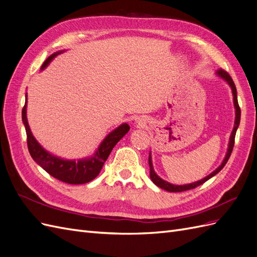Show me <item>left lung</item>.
Instances as JSON below:
<instances>
[{
  "label": "left lung",
  "mask_w": 257,
  "mask_h": 257,
  "mask_svg": "<svg viewBox=\"0 0 257 257\" xmlns=\"http://www.w3.org/2000/svg\"><path fill=\"white\" fill-rule=\"evenodd\" d=\"M216 75L221 77L222 79H224L225 81H226L229 87L231 88V91H232V96H234V106H235V109H236V118H235V125H234V128H232V132L230 134V137H229V144H228V149H227V153L226 155H225V158L222 162V164L217 167L214 172H212L210 175H208L207 177H205L204 179H201V180L199 181H196V182H193V183H190V184H184V185H175V184H172L169 183L165 180H163V179H161L157 174H155V172L153 170V165H152V160H151V154L149 155V166H150V178L151 180L153 181V183L155 185H158L159 188L163 189V190H166L168 192H183V191H188V190H192V189H195L197 188V186L201 185L203 183H205L206 181H208L210 178H212L213 176H215L217 173L220 172V170L225 166V164H226L230 154H231V151L232 149H234V145H235V136H236V132H237V128L239 126V123H240V115H241V110H240V107H239V104H238V99H237V90H236V85L234 83V81H232L231 77L229 76V74L227 72H225L224 69H217L216 71Z\"/></svg>",
  "instance_id": "left-lung-1"
}]
</instances>
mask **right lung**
I'll return each mask as SVG.
<instances>
[{
  "label": "right lung",
  "instance_id": "add662e5",
  "mask_svg": "<svg viewBox=\"0 0 257 257\" xmlns=\"http://www.w3.org/2000/svg\"><path fill=\"white\" fill-rule=\"evenodd\" d=\"M63 51H58L44 62L42 69L47 66L53 58ZM22 121L25 124L27 132V143L28 149L32 159L40 165L44 170H46L50 176L58 179V180L69 183V184H82L90 182L93 179L96 178L102 169L104 163L107 161L108 157L113 149V147L118 144L120 139L130 131L128 124L123 123L119 127L113 130L111 133L107 135V137L99 145L98 149L93 157L79 161H68L62 160L60 158L54 157L49 152L46 151L44 148L37 143L34 136L31 133V130L27 119V98L26 104L22 108Z\"/></svg>",
  "mask_w": 257,
  "mask_h": 257
}]
</instances>
